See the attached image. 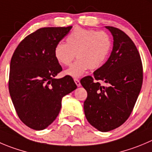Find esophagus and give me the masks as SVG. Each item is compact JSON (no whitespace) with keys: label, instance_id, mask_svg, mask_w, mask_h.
Wrapping results in <instances>:
<instances>
[{"label":"esophagus","instance_id":"34e87169","mask_svg":"<svg viewBox=\"0 0 152 152\" xmlns=\"http://www.w3.org/2000/svg\"><path fill=\"white\" fill-rule=\"evenodd\" d=\"M74 82L76 83V85H77V87H80L81 86V83H80V81L78 79H74Z\"/></svg>","mask_w":152,"mask_h":152}]
</instances>
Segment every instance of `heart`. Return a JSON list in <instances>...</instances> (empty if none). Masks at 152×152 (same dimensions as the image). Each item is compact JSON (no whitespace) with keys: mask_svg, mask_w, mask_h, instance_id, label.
Here are the masks:
<instances>
[{"mask_svg":"<svg viewBox=\"0 0 152 152\" xmlns=\"http://www.w3.org/2000/svg\"><path fill=\"white\" fill-rule=\"evenodd\" d=\"M67 44L58 42L54 48V56L63 66H69L78 59L64 73L74 78L80 77L90 70L99 68L105 61L111 48L110 37L104 32L76 27L66 39Z\"/></svg>","mask_w":152,"mask_h":152,"instance_id":"1","label":"heart"}]
</instances>
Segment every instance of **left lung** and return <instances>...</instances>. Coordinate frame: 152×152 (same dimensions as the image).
Here are the masks:
<instances>
[{"label": "left lung", "instance_id": "1", "mask_svg": "<svg viewBox=\"0 0 152 152\" xmlns=\"http://www.w3.org/2000/svg\"><path fill=\"white\" fill-rule=\"evenodd\" d=\"M113 38L107 61L80 82L88 93L84 110L88 123L102 132L120 127L133 110L142 84L140 56L132 39L120 29L105 26ZM95 80L108 86H102Z\"/></svg>", "mask_w": 152, "mask_h": 152}]
</instances>
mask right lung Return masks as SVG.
<instances>
[{
  "label": "right lung",
  "mask_w": 152,
  "mask_h": 152,
  "mask_svg": "<svg viewBox=\"0 0 152 152\" xmlns=\"http://www.w3.org/2000/svg\"><path fill=\"white\" fill-rule=\"evenodd\" d=\"M71 28L39 29L19 44L12 57L10 96L20 120L34 130L48 127L59 113L63 96L77 88L71 76L55 78L62 68L54 48Z\"/></svg>",
  "instance_id": "right-lung-1"
}]
</instances>
